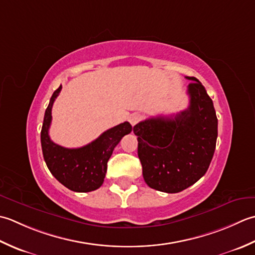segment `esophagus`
I'll return each instance as SVG.
<instances>
[{
  "label": "esophagus",
  "mask_w": 255,
  "mask_h": 255,
  "mask_svg": "<svg viewBox=\"0 0 255 255\" xmlns=\"http://www.w3.org/2000/svg\"><path fill=\"white\" fill-rule=\"evenodd\" d=\"M139 121H141V116L137 113H133L128 118V122L131 123V126H133V127L135 126V124H137Z\"/></svg>",
  "instance_id": "obj_1"
}]
</instances>
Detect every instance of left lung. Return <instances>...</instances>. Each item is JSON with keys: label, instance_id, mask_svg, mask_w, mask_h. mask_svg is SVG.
<instances>
[{"label": "left lung", "instance_id": "1", "mask_svg": "<svg viewBox=\"0 0 255 255\" xmlns=\"http://www.w3.org/2000/svg\"><path fill=\"white\" fill-rule=\"evenodd\" d=\"M189 107L173 117L149 118L133 128L143 177L150 188L175 194L199 180L216 149L218 119L211 98L195 77Z\"/></svg>", "mask_w": 255, "mask_h": 255}]
</instances>
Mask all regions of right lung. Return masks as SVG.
I'll return each instance as SVG.
<instances>
[{
  "label": "right lung",
  "mask_w": 255,
  "mask_h": 255,
  "mask_svg": "<svg viewBox=\"0 0 255 255\" xmlns=\"http://www.w3.org/2000/svg\"><path fill=\"white\" fill-rule=\"evenodd\" d=\"M61 90V86L50 98L45 111L40 132L44 159L54 177L67 188L77 193H89L103 184L107 164L114 147L121 138L132 131V126L124 122L107 129L95 141L78 148H66L55 144L49 137L51 108Z\"/></svg>",
  "instance_id": "right-lung-1"
}]
</instances>
